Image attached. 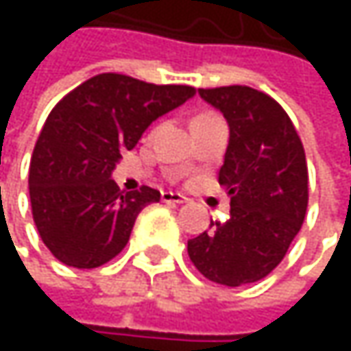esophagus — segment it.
Instances as JSON below:
<instances>
[{"label": "esophagus", "instance_id": "1", "mask_svg": "<svg viewBox=\"0 0 351 351\" xmlns=\"http://www.w3.org/2000/svg\"><path fill=\"white\" fill-rule=\"evenodd\" d=\"M162 201H165V203H184V201H186V197H184V195H180V193L165 191V193H162Z\"/></svg>", "mask_w": 351, "mask_h": 351}]
</instances>
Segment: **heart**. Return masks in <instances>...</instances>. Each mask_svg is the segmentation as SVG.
<instances>
[{"instance_id":"b5f03b06","label":"heart","mask_w":351,"mask_h":351,"mask_svg":"<svg viewBox=\"0 0 351 351\" xmlns=\"http://www.w3.org/2000/svg\"><path fill=\"white\" fill-rule=\"evenodd\" d=\"M207 115H213V113H203V115H199V117H207Z\"/></svg>"}]
</instances>
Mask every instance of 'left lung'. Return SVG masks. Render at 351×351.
Wrapping results in <instances>:
<instances>
[{
  "label": "left lung",
  "mask_w": 351,
  "mask_h": 351,
  "mask_svg": "<svg viewBox=\"0 0 351 351\" xmlns=\"http://www.w3.org/2000/svg\"><path fill=\"white\" fill-rule=\"evenodd\" d=\"M223 113L230 144L219 184L232 197L230 217L189 240L195 268L209 280L242 287L268 276L299 234L307 203L309 175L303 142L270 95L245 85L199 89Z\"/></svg>",
  "instance_id": "8db88e82"
}]
</instances>
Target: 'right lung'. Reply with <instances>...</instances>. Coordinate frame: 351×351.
I'll return each instance as SVG.
<instances>
[{
    "label": "right lung",
    "instance_id": "add662e5",
    "mask_svg": "<svg viewBox=\"0 0 351 351\" xmlns=\"http://www.w3.org/2000/svg\"><path fill=\"white\" fill-rule=\"evenodd\" d=\"M193 95L189 85L104 73L54 106L38 136L28 182L38 234L56 260L97 268L125 247L138 213L160 201V193L119 191L111 171L154 119Z\"/></svg>",
    "mask_w": 351,
    "mask_h": 351
}]
</instances>
